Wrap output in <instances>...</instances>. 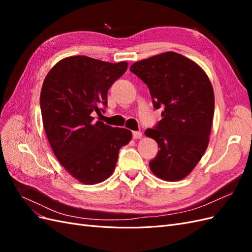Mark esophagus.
<instances>
[{"label":"esophagus","mask_w":252,"mask_h":252,"mask_svg":"<svg viewBox=\"0 0 252 252\" xmlns=\"http://www.w3.org/2000/svg\"><path fill=\"white\" fill-rule=\"evenodd\" d=\"M132 135H133L134 140H140L143 138V133L141 131H133Z\"/></svg>","instance_id":"esophagus-1"}]
</instances>
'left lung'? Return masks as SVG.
I'll return each mask as SVG.
<instances>
[{
	"label": "left lung",
	"instance_id": "left-lung-1",
	"mask_svg": "<svg viewBox=\"0 0 252 252\" xmlns=\"http://www.w3.org/2000/svg\"><path fill=\"white\" fill-rule=\"evenodd\" d=\"M130 71L145 83L162 120L145 134L159 147L149 167L158 179H185L207 149L215 93L203 68L180 53L167 51L135 62Z\"/></svg>",
	"mask_w": 252,
	"mask_h": 252
}]
</instances>
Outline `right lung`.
I'll return each mask as SVG.
<instances>
[{
  "label": "right lung",
  "instance_id": "1",
  "mask_svg": "<svg viewBox=\"0 0 252 252\" xmlns=\"http://www.w3.org/2000/svg\"><path fill=\"white\" fill-rule=\"evenodd\" d=\"M127 67V62L73 56L59 61L44 80L40 103L45 132L58 161L83 184L107 180L120 148L132 139L128 129L93 117L101 113L98 106L107 105L108 89Z\"/></svg>",
  "mask_w": 252,
  "mask_h": 252
}]
</instances>
